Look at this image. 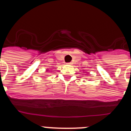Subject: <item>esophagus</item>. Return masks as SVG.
Segmentation results:
<instances>
[{
	"mask_svg": "<svg viewBox=\"0 0 131 131\" xmlns=\"http://www.w3.org/2000/svg\"><path fill=\"white\" fill-rule=\"evenodd\" d=\"M67 64H68V65H71V64H72V63H67Z\"/></svg>",
	"mask_w": 131,
	"mask_h": 131,
	"instance_id": "1",
	"label": "esophagus"
}]
</instances>
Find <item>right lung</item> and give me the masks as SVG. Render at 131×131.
Listing matches in <instances>:
<instances>
[{
    "label": "right lung",
    "mask_w": 131,
    "mask_h": 131,
    "mask_svg": "<svg viewBox=\"0 0 131 131\" xmlns=\"http://www.w3.org/2000/svg\"><path fill=\"white\" fill-rule=\"evenodd\" d=\"M48 70H49V69H47V70H46V71H48Z\"/></svg>",
    "instance_id": "right-lung-1"
}]
</instances>
